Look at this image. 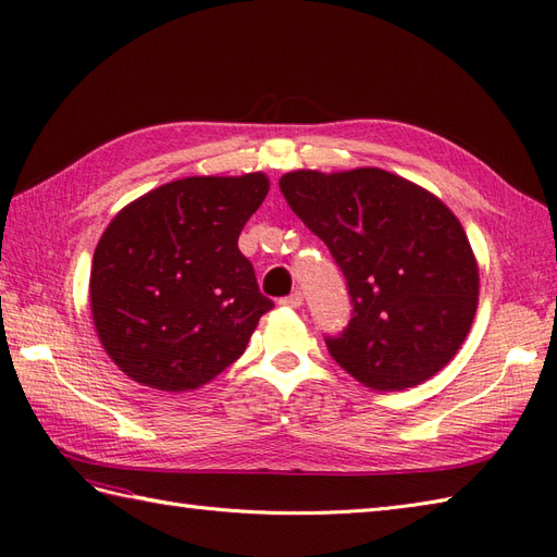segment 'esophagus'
I'll return each mask as SVG.
<instances>
[{"instance_id": "34e87169", "label": "esophagus", "mask_w": 557, "mask_h": 557, "mask_svg": "<svg viewBox=\"0 0 557 557\" xmlns=\"http://www.w3.org/2000/svg\"><path fill=\"white\" fill-rule=\"evenodd\" d=\"M301 301H305V297H301V293H299V290H295V293H290L288 297H281V299H278V305L288 307V309H299V307H301Z\"/></svg>"}]
</instances>
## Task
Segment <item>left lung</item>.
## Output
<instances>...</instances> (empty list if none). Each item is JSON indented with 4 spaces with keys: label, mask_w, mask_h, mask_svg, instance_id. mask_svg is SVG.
<instances>
[{
    "label": "left lung",
    "mask_w": 557,
    "mask_h": 557,
    "mask_svg": "<svg viewBox=\"0 0 557 557\" xmlns=\"http://www.w3.org/2000/svg\"><path fill=\"white\" fill-rule=\"evenodd\" d=\"M281 193L346 276L350 320L330 356L374 391H404L444 369L479 305V264L440 197L376 166L299 170Z\"/></svg>",
    "instance_id": "obj_1"
}]
</instances>
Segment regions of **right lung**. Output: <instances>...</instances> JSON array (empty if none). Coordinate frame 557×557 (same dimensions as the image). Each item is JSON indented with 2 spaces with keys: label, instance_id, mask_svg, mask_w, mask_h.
Listing matches in <instances>:
<instances>
[{
  "label": "right lung",
  "instance_id": "add662e5",
  "mask_svg": "<svg viewBox=\"0 0 557 557\" xmlns=\"http://www.w3.org/2000/svg\"><path fill=\"white\" fill-rule=\"evenodd\" d=\"M269 193L260 172L164 183L117 213L99 239L90 309L109 358L141 385L195 391L239 360L274 307L239 250Z\"/></svg>",
  "mask_w": 557,
  "mask_h": 557
}]
</instances>
